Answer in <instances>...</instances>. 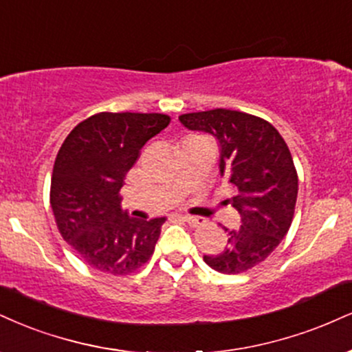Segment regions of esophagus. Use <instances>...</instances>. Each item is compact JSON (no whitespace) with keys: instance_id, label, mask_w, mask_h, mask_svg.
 <instances>
[{"instance_id":"obj_1","label":"esophagus","mask_w":352,"mask_h":352,"mask_svg":"<svg viewBox=\"0 0 352 352\" xmlns=\"http://www.w3.org/2000/svg\"><path fill=\"white\" fill-rule=\"evenodd\" d=\"M180 219L182 221H185V223H188L190 226H198V224H200V221L201 219L200 218H197V217H180Z\"/></svg>"}]
</instances>
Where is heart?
Returning a JSON list of instances; mask_svg holds the SVG:
<instances>
[{
	"instance_id": "obj_1",
	"label": "heart",
	"mask_w": 352,
	"mask_h": 352,
	"mask_svg": "<svg viewBox=\"0 0 352 352\" xmlns=\"http://www.w3.org/2000/svg\"><path fill=\"white\" fill-rule=\"evenodd\" d=\"M195 138H201V135H190L187 139H195ZM187 139H185V141H187Z\"/></svg>"
}]
</instances>
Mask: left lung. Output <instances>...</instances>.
<instances>
[{"instance_id":"8db88e82","label":"left lung","mask_w":352,"mask_h":352,"mask_svg":"<svg viewBox=\"0 0 352 352\" xmlns=\"http://www.w3.org/2000/svg\"><path fill=\"white\" fill-rule=\"evenodd\" d=\"M179 120L218 139L219 170L236 188L231 201L241 214L239 230H226V249L203 259L221 274L256 267L282 243L294 221L298 175L289 146L269 121L234 109L185 113Z\"/></svg>"}]
</instances>
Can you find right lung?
Listing matches in <instances>:
<instances>
[{"mask_svg": "<svg viewBox=\"0 0 352 352\" xmlns=\"http://www.w3.org/2000/svg\"><path fill=\"white\" fill-rule=\"evenodd\" d=\"M162 113H96L60 146L50 179V206L62 238L93 269L126 275L154 254L165 218H131L120 190L142 146L165 129Z\"/></svg>", "mask_w": 352, "mask_h": 352, "instance_id": "right-lung-1", "label": "right lung"}]
</instances>
